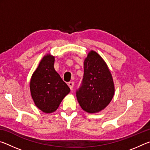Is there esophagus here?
<instances>
[{
    "label": "esophagus",
    "instance_id": "34e87169",
    "mask_svg": "<svg viewBox=\"0 0 150 150\" xmlns=\"http://www.w3.org/2000/svg\"><path fill=\"white\" fill-rule=\"evenodd\" d=\"M68 85H69V87L71 88V90H73V87H74V82L71 81V82L68 83Z\"/></svg>",
    "mask_w": 150,
    "mask_h": 150
}]
</instances>
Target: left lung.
I'll list each match as a JSON object with an SVG mask.
<instances>
[{
  "instance_id": "obj_1",
  "label": "left lung",
  "mask_w": 150,
  "mask_h": 150,
  "mask_svg": "<svg viewBox=\"0 0 150 150\" xmlns=\"http://www.w3.org/2000/svg\"><path fill=\"white\" fill-rule=\"evenodd\" d=\"M115 93L112 75L102 57L91 51L84 62V75L76 91L81 107L88 113L99 112L107 106Z\"/></svg>"
}]
</instances>
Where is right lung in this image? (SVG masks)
Instances as JSON below:
<instances>
[{
    "mask_svg": "<svg viewBox=\"0 0 150 150\" xmlns=\"http://www.w3.org/2000/svg\"><path fill=\"white\" fill-rule=\"evenodd\" d=\"M54 65V57L45 55L30 81V91L35 105L45 113L56 110L70 92L69 87L55 71Z\"/></svg>",
    "mask_w": 150,
    "mask_h": 150,
    "instance_id": "1",
    "label": "right lung"
}]
</instances>
